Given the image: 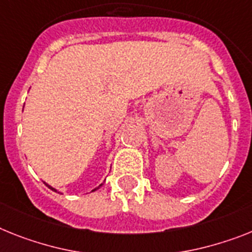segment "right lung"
<instances>
[{"mask_svg":"<svg viewBox=\"0 0 252 252\" xmlns=\"http://www.w3.org/2000/svg\"><path fill=\"white\" fill-rule=\"evenodd\" d=\"M46 186H48V185H46ZM101 186H102V185H101ZM101 186H98V187H97V188H100ZM48 187H50V186H48ZM50 188H51V189H54V191H56V189H55V188H52V187H50ZM97 188H94V189H97Z\"/></svg>","mask_w":252,"mask_h":252,"instance_id":"obj_1","label":"right lung"}]
</instances>
